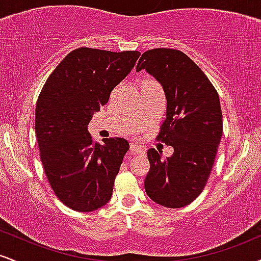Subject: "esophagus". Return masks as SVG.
Instances as JSON below:
<instances>
[{
	"label": "esophagus",
	"mask_w": 261,
	"mask_h": 261,
	"mask_svg": "<svg viewBox=\"0 0 261 261\" xmlns=\"http://www.w3.org/2000/svg\"><path fill=\"white\" fill-rule=\"evenodd\" d=\"M130 152L131 154H136V153H145V149L141 147L140 145H137V143H130Z\"/></svg>",
	"instance_id": "obj_1"
}]
</instances>
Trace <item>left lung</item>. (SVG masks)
I'll list each match as a JSON object with an SVG mask.
<instances>
[{"label":"left lung","mask_w":261,"mask_h":261,"mask_svg":"<svg viewBox=\"0 0 261 261\" xmlns=\"http://www.w3.org/2000/svg\"><path fill=\"white\" fill-rule=\"evenodd\" d=\"M146 70L160 82L167 100L158 140L174 152L162 160L149 148L145 190L155 203L180 208L201 194L222 137L220 98L201 68L184 53L152 49L143 53L136 72Z\"/></svg>","instance_id":"8db88e82"}]
</instances>
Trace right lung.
<instances>
[{
    "label": "right lung",
    "mask_w": 261,
    "mask_h": 261,
    "mask_svg": "<svg viewBox=\"0 0 261 261\" xmlns=\"http://www.w3.org/2000/svg\"><path fill=\"white\" fill-rule=\"evenodd\" d=\"M140 55L80 47L60 62L39 94L35 134L45 174L60 201L74 211H94L113 195L128 142L114 137L93 143L88 124Z\"/></svg>",
    "instance_id": "1"
}]
</instances>
